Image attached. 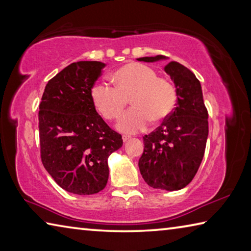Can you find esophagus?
Wrapping results in <instances>:
<instances>
[{
	"label": "esophagus",
	"mask_w": 251,
	"mask_h": 251,
	"mask_svg": "<svg viewBox=\"0 0 251 251\" xmlns=\"http://www.w3.org/2000/svg\"><path fill=\"white\" fill-rule=\"evenodd\" d=\"M129 141V136H123V142L124 143H126V142H128Z\"/></svg>",
	"instance_id": "obj_1"
}]
</instances>
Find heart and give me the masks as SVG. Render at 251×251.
Masks as SVG:
<instances>
[{
    "label": "heart",
    "instance_id": "heart-1",
    "mask_svg": "<svg viewBox=\"0 0 251 251\" xmlns=\"http://www.w3.org/2000/svg\"><path fill=\"white\" fill-rule=\"evenodd\" d=\"M116 86L100 80L91 88L95 108L105 120L121 115L129 99L130 107L121 116L116 128L127 135L145 130L151 120L160 122L171 115L177 103V92L172 82L158 77L152 67L129 63L113 74Z\"/></svg>",
    "mask_w": 251,
    "mask_h": 251
}]
</instances>
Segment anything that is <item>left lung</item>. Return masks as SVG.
<instances>
[{"label": "left lung", "instance_id": "obj_1", "mask_svg": "<svg viewBox=\"0 0 251 251\" xmlns=\"http://www.w3.org/2000/svg\"><path fill=\"white\" fill-rule=\"evenodd\" d=\"M163 59L168 57L157 55L137 61ZM164 70L175 84L176 107L156 130L143 137L138 166L148 186L174 192L188 185L201 166L208 137V112L201 82L192 71L175 61Z\"/></svg>", "mask_w": 251, "mask_h": 251}]
</instances>
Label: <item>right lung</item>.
<instances>
[{"label":"right lung","instance_id":"right-lung-1","mask_svg":"<svg viewBox=\"0 0 251 251\" xmlns=\"http://www.w3.org/2000/svg\"><path fill=\"white\" fill-rule=\"evenodd\" d=\"M105 64L72 63L46 84L39 112L41 158L66 192L93 195L108 180V157L123 146L91 99V88Z\"/></svg>","mask_w":251,"mask_h":251}]
</instances>
